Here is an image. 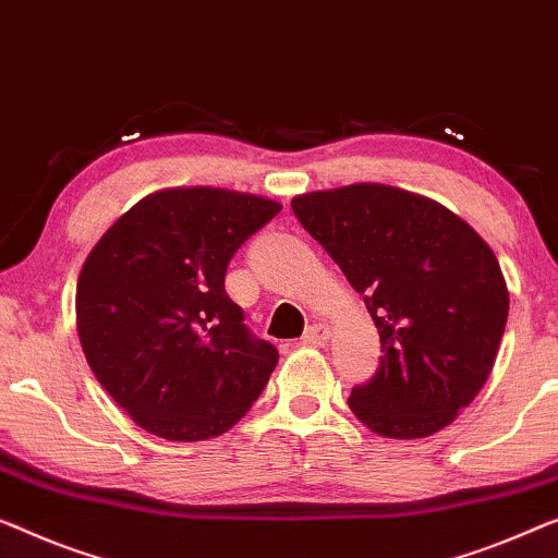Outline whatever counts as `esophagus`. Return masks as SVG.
<instances>
[{
    "label": "esophagus",
    "instance_id": "obj_1",
    "mask_svg": "<svg viewBox=\"0 0 558 558\" xmlns=\"http://www.w3.org/2000/svg\"><path fill=\"white\" fill-rule=\"evenodd\" d=\"M329 337H332V329H329L327 325H312V327H306L302 342L310 347H325L329 342Z\"/></svg>",
    "mask_w": 558,
    "mask_h": 558
}]
</instances>
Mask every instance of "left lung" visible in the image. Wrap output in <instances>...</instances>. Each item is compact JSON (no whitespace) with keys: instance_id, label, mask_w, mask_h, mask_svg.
<instances>
[{"instance_id":"1","label":"left lung","mask_w":558,"mask_h":558,"mask_svg":"<svg viewBox=\"0 0 558 558\" xmlns=\"http://www.w3.org/2000/svg\"><path fill=\"white\" fill-rule=\"evenodd\" d=\"M299 223L365 294L383 357L350 410L392 440L442 430L494 369L508 287L486 241L438 201L385 183L292 198Z\"/></svg>"}]
</instances>
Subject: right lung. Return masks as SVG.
Instances as JSON below:
<instances>
[{
    "instance_id": "right-lung-1",
    "label": "right lung",
    "mask_w": 558,
    "mask_h": 558,
    "mask_svg": "<svg viewBox=\"0 0 558 558\" xmlns=\"http://www.w3.org/2000/svg\"><path fill=\"white\" fill-rule=\"evenodd\" d=\"M281 204L214 185L141 198L102 233L77 279L85 360L112 400L163 440L216 438L239 423L279 362L223 289L236 248Z\"/></svg>"
}]
</instances>
